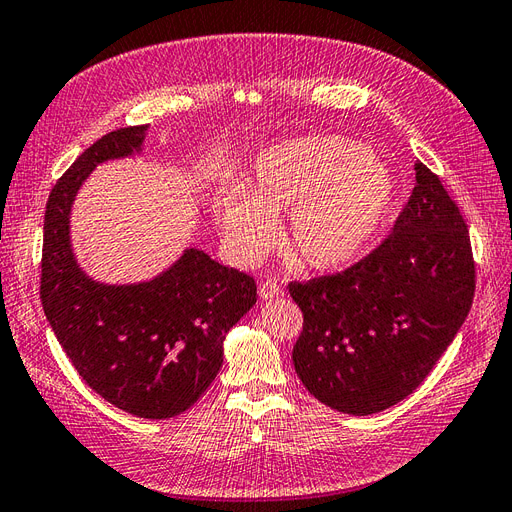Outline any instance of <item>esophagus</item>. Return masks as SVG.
<instances>
[{
	"instance_id": "34e87169",
	"label": "esophagus",
	"mask_w": 512,
	"mask_h": 512,
	"mask_svg": "<svg viewBox=\"0 0 512 512\" xmlns=\"http://www.w3.org/2000/svg\"><path fill=\"white\" fill-rule=\"evenodd\" d=\"M258 292L262 299H280V297H284V286L275 280H265V282H260Z\"/></svg>"
}]
</instances>
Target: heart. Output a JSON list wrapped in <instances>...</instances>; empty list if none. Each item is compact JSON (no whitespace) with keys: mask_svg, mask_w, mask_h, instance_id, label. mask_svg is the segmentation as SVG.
Masks as SVG:
<instances>
[{"mask_svg":"<svg viewBox=\"0 0 512 512\" xmlns=\"http://www.w3.org/2000/svg\"><path fill=\"white\" fill-rule=\"evenodd\" d=\"M395 185L371 151L339 136H303L256 160L241 192H224L218 220L232 250L258 256L275 235V215L290 211L288 245L316 269L344 267L380 232Z\"/></svg>","mask_w":512,"mask_h":512,"instance_id":"b5f03b06","label":"heart"}]
</instances>
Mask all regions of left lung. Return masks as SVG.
Here are the masks:
<instances>
[{
  "mask_svg": "<svg viewBox=\"0 0 512 512\" xmlns=\"http://www.w3.org/2000/svg\"><path fill=\"white\" fill-rule=\"evenodd\" d=\"M393 230L348 269L290 282L303 312L294 371L322 404L367 416L418 389L466 320L476 288L468 224L416 162Z\"/></svg>",
  "mask_w": 512,
  "mask_h": 512,
  "instance_id": "8db88e82",
  "label": "left lung"
}]
</instances>
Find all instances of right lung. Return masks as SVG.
<instances>
[{
  "label": "right lung",
  "mask_w": 512,
  "mask_h": 512,
  "mask_svg": "<svg viewBox=\"0 0 512 512\" xmlns=\"http://www.w3.org/2000/svg\"><path fill=\"white\" fill-rule=\"evenodd\" d=\"M147 126L108 132L57 179L46 200L40 301L79 376L108 404L141 418L194 406L222 367V342L256 303L252 275L188 250L160 277L104 286L79 269L68 215L96 164L132 156Z\"/></svg>",
  "instance_id": "right-lung-1"
}]
</instances>
